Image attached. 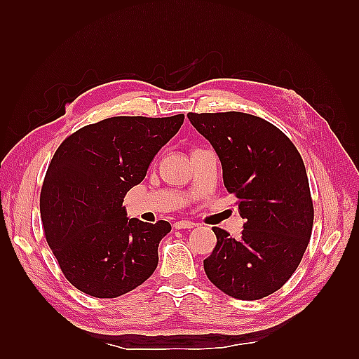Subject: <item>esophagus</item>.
<instances>
[{"instance_id":"obj_1","label":"esophagus","mask_w":359,"mask_h":359,"mask_svg":"<svg viewBox=\"0 0 359 359\" xmlns=\"http://www.w3.org/2000/svg\"><path fill=\"white\" fill-rule=\"evenodd\" d=\"M197 224L189 222V220H179V222L174 224L175 230H185V228H194Z\"/></svg>"}]
</instances>
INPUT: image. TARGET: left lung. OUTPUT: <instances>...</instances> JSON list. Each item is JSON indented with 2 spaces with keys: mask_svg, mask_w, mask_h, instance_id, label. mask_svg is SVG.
Returning a JSON list of instances; mask_svg holds the SVG:
<instances>
[{
  "mask_svg": "<svg viewBox=\"0 0 359 359\" xmlns=\"http://www.w3.org/2000/svg\"><path fill=\"white\" fill-rule=\"evenodd\" d=\"M216 149L226 191L238 197L241 239L215 226L217 243L203 261L208 279L236 299H262L299 265L313 228V201L302 157L292 140L245 112H189Z\"/></svg>",
  "mask_w": 359,
  "mask_h": 359,
  "instance_id": "left-lung-1",
  "label": "left lung"
}]
</instances>
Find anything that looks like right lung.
Here are the masks:
<instances>
[{
	"instance_id": "add662e5",
	"label": "right lung",
	"mask_w": 359,
	"mask_h": 359,
	"mask_svg": "<svg viewBox=\"0 0 359 359\" xmlns=\"http://www.w3.org/2000/svg\"><path fill=\"white\" fill-rule=\"evenodd\" d=\"M184 118H104L66 137L53 154L41 187V220L60 269L80 292L117 297L157 269L158 242L171 225L126 217L123 197Z\"/></svg>"
}]
</instances>
